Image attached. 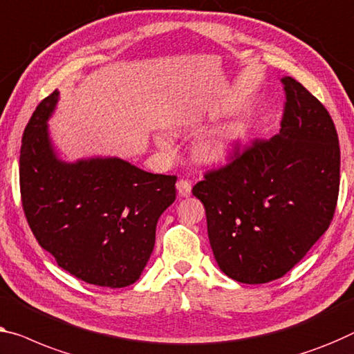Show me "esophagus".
<instances>
[{
    "label": "esophagus",
    "instance_id": "34e87169",
    "mask_svg": "<svg viewBox=\"0 0 354 354\" xmlns=\"http://www.w3.org/2000/svg\"><path fill=\"white\" fill-rule=\"evenodd\" d=\"M176 189H178V194L181 195V197H189L192 192L191 183L186 181V179H179V181L176 183Z\"/></svg>",
    "mask_w": 354,
    "mask_h": 354
}]
</instances>
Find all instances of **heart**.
I'll list each match as a JSON object with an SVG mask.
<instances>
[{
  "instance_id": "b5f03b06",
  "label": "heart",
  "mask_w": 354,
  "mask_h": 354,
  "mask_svg": "<svg viewBox=\"0 0 354 354\" xmlns=\"http://www.w3.org/2000/svg\"><path fill=\"white\" fill-rule=\"evenodd\" d=\"M236 136L234 133V130L230 129H223V130H216L211 131L208 136L200 141L197 146V154L200 159L207 163H223L229 159L232 149H234ZM156 143L162 149L168 151L170 149V143L163 138V136H157Z\"/></svg>"
}]
</instances>
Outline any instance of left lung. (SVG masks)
Returning <instances> with one entry per match:
<instances>
[{"label":"left lung","instance_id":"obj_1","mask_svg":"<svg viewBox=\"0 0 354 354\" xmlns=\"http://www.w3.org/2000/svg\"><path fill=\"white\" fill-rule=\"evenodd\" d=\"M279 133L208 171L192 194L207 213L221 270L246 284L281 278L328 230L339 197L340 147L323 104L281 77Z\"/></svg>","mask_w":354,"mask_h":354}]
</instances>
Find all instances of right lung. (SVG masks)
I'll list each match as a JSON object with an SVG mask.
<instances>
[{"label":"right lung","instance_id":"obj_1","mask_svg":"<svg viewBox=\"0 0 354 354\" xmlns=\"http://www.w3.org/2000/svg\"><path fill=\"white\" fill-rule=\"evenodd\" d=\"M60 92L42 100L20 147V194L30 229L63 270L88 284L125 288L141 277L160 214L176 198V176L119 157L66 162L47 120Z\"/></svg>","mask_w":354,"mask_h":354}]
</instances>
